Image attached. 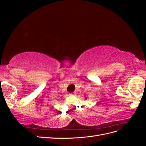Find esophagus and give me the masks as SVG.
Listing matches in <instances>:
<instances>
[{
    "mask_svg": "<svg viewBox=\"0 0 146 146\" xmlns=\"http://www.w3.org/2000/svg\"><path fill=\"white\" fill-rule=\"evenodd\" d=\"M75 94V92H72V93H70V94L71 95H74Z\"/></svg>",
    "mask_w": 146,
    "mask_h": 146,
    "instance_id": "obj_1",
    "label": "esophagus"
}]
</instances>
